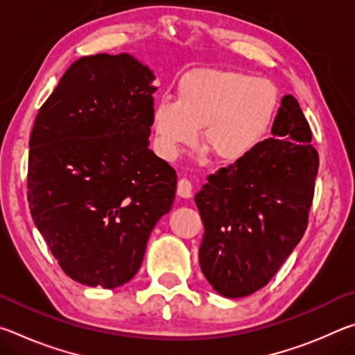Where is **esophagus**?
<instances>
[{"label": "esophagus", "instance_id": "1", "mask_svg": "<svg viewBox=\"0 0 355 355\" xmlns=\"http://www.w3.org/2000/svg\"><path fill=\"white\" fill-rule=\"evenodd\" d=\"M177 194L183 199H189L192 196V184L188 178H182L177 186Z\"/></svg>", "mask_w": 355, "mask_h": 355}]
</instances>
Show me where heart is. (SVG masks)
Instances as JSON below:
<instances>
[{"label": "heart", "mask_w": 355, "mask_h": 355, "mask_svg": "<svg viewBox=\"0 0 355 355\" xmlns=\"http://www.w3.org/2000/svg\"><path fill=\"white\" fill-rule=\"evenodd\" d=\"M277 103L268 81L227 70L191 71L178 84L177 100L158 98L152 123L158 152L173 159L199 139L222 161H235L266 133Z\"/></svg>", "instance_id": "1"}]
</instances>
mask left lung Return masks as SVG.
<instances>
[{
  "mask_svg": "<svg viewBox=\"0 0 355 355\" xmlns=\"http://www.w3.org/2000/svg\"><path fill=\"white\" fill-rule=\"evenodd\" d=\"M271 133L194 197L205 227L200 269L224 297L266 285L307 228L320 159L293 95L282 98Z\"/></svg>",
  "mask_w": 355,
  "mask_h": 355,
  "instance_id": "left-lung-1",
  "label": "left lung"
}]
</instances>
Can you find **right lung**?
I'll use <instances>...</instances> for the list:
<instances>
[{
    "mask_svg": "<svg viewBox=\"0 0 355 355\" xmlns=\"http://www.w3.org/2000/svg\"><path fill=\"white\" fill-rule=\"evenodd\" d=\"M153 81L128 53L84 56L35 117L29 209L78 284L112 290L130 282L156 222L172 209L177 173L148 148Z\"/></svg>",
    "mask_w": 355,
    "mask_h": 355,
    "instance_id": "add662e5",
    "label": "right lung"
}]
</instances>
